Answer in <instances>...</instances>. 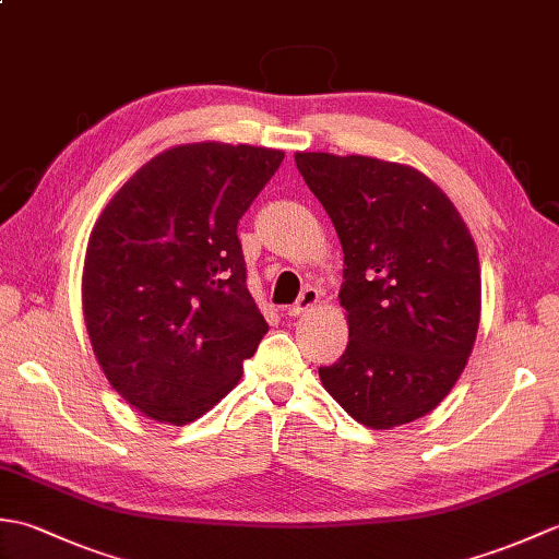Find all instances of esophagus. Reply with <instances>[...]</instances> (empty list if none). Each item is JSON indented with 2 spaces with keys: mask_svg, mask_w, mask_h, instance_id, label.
<instances>
[{
  "mask_svg": "<svg viewBox=\"0 0 559 559\" xmlns=\"http://www.w3.org/2000/svg\"><path fill=\"white\" fill-rule=\"evenodd\" d=\"M319 300H322V290H319V288H305L302 295H300V300L295 302V305H290L288 310H286V314L288 317H305L307 312L312 310V307H317Z\"/></svg>",
  "mask_w": 559,
  "mask_h": 559,
  "instance_id": "1",
  "label": "esophagus"
}]
</instances>
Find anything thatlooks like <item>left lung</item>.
<instances>
[{
  "label": "left lung",
  "instance_id": "obj_1",
  "mask_svg": "<svg viewBox=\"0 0 559 559\" xmlns=\"http://www.w3.org/2000/svg\"><path fill=\"white\" fill-rule=\"evenodd\" d=\"M343 247L348 346L319 367L350 418L391 430L435 411L466 367L480 324L471 230L430 177L403 163L295 153Z\"/></svg>",
  "mask_w": 559,
  "mask_h": 559
}]
</instances>
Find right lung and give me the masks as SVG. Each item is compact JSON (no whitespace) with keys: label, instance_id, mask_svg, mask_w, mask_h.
<instances>
[{"label":"right lung","instance_id":"obj_1","mask_svg":"<svg viewBox=\"0 0 559 559\" xmlns=\"http://www.w3.org/2000/svg\"><path fill=\"white\" fill-rule=\"evenodd\" d=\"M283 156L221 141L173 146L141 165L93 225L83 322L103 374L146 418H201L269 331L247 290L237 223Z\"/></svg>","mask_w":559,"mask_h":559}]
</instances>
